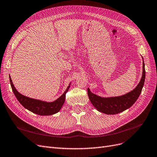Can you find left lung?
<instances>
[{"mask_svg": "<svg viewBox=\"0 0 157 157\" xmlns=\"http://www.w3.org/2000/svg\"><path fill=\"white\" fill-rule=\"evenodd\" d=\"M142 61V75L140 82L134 89L128 93L119 96L101 97L92 93L89 88L87 89L89 100L98 111L107 114H118L130 108L135 103L141 93L146 78L143 57Z\"/></svg>", "mask_w": 157, "mask_h": 157, "instance_id": "obj_1", "label": "left lung"}]
</instances>
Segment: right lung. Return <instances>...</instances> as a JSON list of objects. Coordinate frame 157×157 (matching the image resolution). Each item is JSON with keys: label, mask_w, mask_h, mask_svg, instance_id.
Returning <instances> with one entry per match:
<instances>
[{"label": "right lung", "mask_w": 157, "mask_h": 157, "mask_svg": "<svg viewBox=\"0 0 157 157\" xmlns=\"http://www.w3.org/2000/svg\"><path fill=\"white\" fill-rule=\"evenodd\" d=\"M10 81L11 89L17 99L20 102L21 105L28 111L40 116H50L53 115L59 112L63 107L65 101V95L68 92L71 82L69 83L68 86L64 92V93L53 101H46L37 99H33L22 95L17 91L12 82V80L10 75Z\"/></svg>", "instance_id": "add662e5"}]
</instances>
